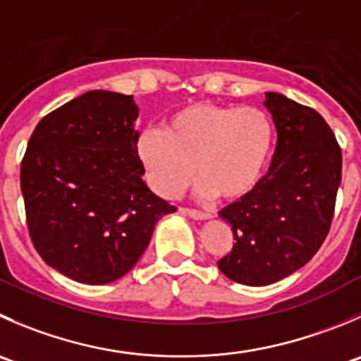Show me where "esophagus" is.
Wrapping results in <instances>:
<instances>
[{"mask_svg":"<svg viewBox=\"0 0 361 361\" xmlns=\"http://www.w3.org/2000/svg\"><path fill=\"white\" fill-rule=\"evenodd\" d=\"M180 212L185 213V215H188L190 219H194V220H208L209 216H212L209 213L199 212V209H190V208H181Z\"/></svg>","mask_w":361,"mask_h":361,"instance_id":"esophagus-1","label":"esophagus"}]
</instances>
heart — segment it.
I'll use <instances>...</instances> for the list:
<instances>
[{"mask_svg": "<svg viewBox=\"0 0 361 361\" xmlns=\"http://www.w3.org/2000/svg\"><path fill=\"white\" fill-rule=\"evenodd\" d=\"M274 142L264 111L197 102L174 111L160 132H142L137 157L160 197H178L195 174L197 197L238 201L262 178Z\"/></svg>", "mask_w": 361, "mask_h": 361, "instance_id": "1", "label": "heart"}]
</instances>
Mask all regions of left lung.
I'll return each mask as SVG.
<instances>
[{"label":"left lung","mask_w":361,"mask_h":361,"mask_svg":"<svg viewBox=\"0 0 361 361\" xmlns=\"http://www.w3.org/2000/svg\"><path fill=\"white\" fill-rule=\"evenodd\" d=\"M277 148L266 176L240 201L220 209L233 250L219 261L227 279L268 286L305 266L323 245L342 178V152L317 111L266 93Z\"/></svg>","instance_id":"obj_1"}]
</instances>
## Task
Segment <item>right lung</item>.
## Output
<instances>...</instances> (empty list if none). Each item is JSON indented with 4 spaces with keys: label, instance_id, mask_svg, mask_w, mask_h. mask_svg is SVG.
<instances>
[{
    "label": "right lung",
    "instance_id": "add662e5",
    "mask_svg": "<svg viewBox=\"0 0 361 361\" xmlns=\"http://www.w3.org/2000/svg\"><path fill=\"white\" fill-rule=\"evenodd\" d=\"M134 97L93 90L40 120L20 164L27 231L40 257L80 284L134 268L174 206L142 180Z\"/></svg>",
    "mask_w": 361,
    "mask_h": 361
}]
</instances>
